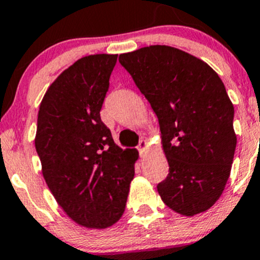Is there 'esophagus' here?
<instances>
[{"label": "esophagus", "mask_w": 260, "mask_h": 260, "mask_svg": "<svg viewBox=\"0 0 260 260\" xmlns=\"http://www.w3.org/2000/svg\"><path fill=\"white\" fill-rule=\"evenodd\" d=\"M147 148H148V143H147V141H145V140L140 141V145H138V147H137V149L140 151V153L142 154Z\"/></svg>", "instance_id": "esophagus-1"}]
</instances>
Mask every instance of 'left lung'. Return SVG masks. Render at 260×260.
Here are the masks:
<instances>
[{
  "mask_svg": "<svg viewBox=\"0 0 260 260\" xmlns=\"http://www.w3.org/2000/svg\"><path fill=\"white\" fill-rule=\"evenodd\" d=\"M158 118L169 175L162 201L183 216L206 211L230 176L237 135L224 83L205 61L182 50L151 45L119 55Z\"/></svg>",
  "mask_w": 260,
  "mask_h": 260,
  "instance_id": "1",
  "label": "left lung"
}]
</instances>
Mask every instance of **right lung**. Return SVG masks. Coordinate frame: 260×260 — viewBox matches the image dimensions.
I'll list each match as a JSON object with an SVG mask.
<instances>
[{
	"instance_id": "1",
	"label": "right lung",
	"mask_w": 260,
	"mask_h": 260,
	"mask_svg": "<svg viewBox=\"0 0 260 260\" xmlns=\"http://www.w3.org/2000/svg\"><path fill=\"white\" fill-rule=\"evenodd\" d=\"M118 55L84 56L49 86L38 115L35 147L48 187L81 226L106 229L123 215L138 158L122 149L101 119Z\"/></svg>"
}]
</instances>
